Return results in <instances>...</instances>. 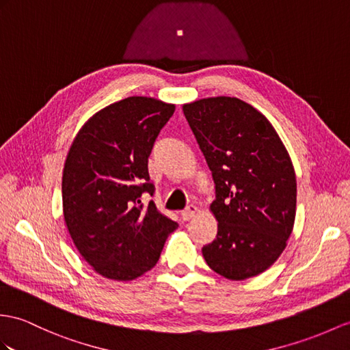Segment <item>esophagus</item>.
Segmentation results:
<instances>
[{"label": "esophagus", "instance_id": "esophagus-1", "mask_svg": "<svg viewBox=\"0 0 350 350\" xmlns=\"http://www.w3.org/2000/svg\"><path fill=\"white\" fill-rule=\"evenodd\" d=\"M196 214H198V208L194 206V204H190V206H187L183 212H181V218L184 221H190Z\"/></svg>", "mask_w": 350, "mask_h": 350}]
</instances>
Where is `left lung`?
<instances>
[{"mask_svg":"<svg viewBox=\"0 0 350 350\" xmlns=\"http://www.w3.org/2000/svg\"><path fill=\"white\" fill-rule=\"evenodd\" d=\"M215 183V241L203 246L218 275L243 280L267 270L293 233L297 181L275 127L246 102L217 96L183 105Z\"/></svg>","mask_w":350,"mask_h":350,"instance_id":"left-lung-1","label":"left lung"}]
</instances>
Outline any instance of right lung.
Masks as SVG:
<instances>
[{"label": "right lung", "instance_id": "obj_1", "mask_svg": "<svg viewBox=\"0 0 350 350\" xmlns=\"http://www.w3.org/2000/svg\"><path fill=\"white\" fill-rule=\"evenodd\" d=\"M174 104L131 96L98 111L68 151L62 175L64 218L81 257L96 273L132 280L159 261L178 227L144 193L154 194L148 157Z\"/></svg>", "mask_w": 350, "mask_h": 350}]
</instances>
